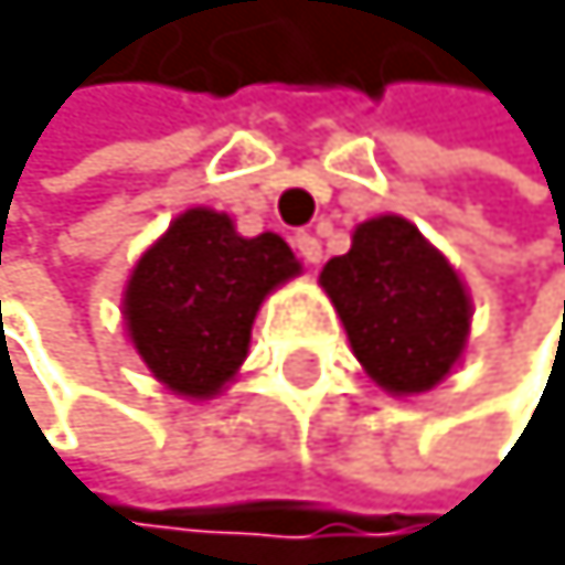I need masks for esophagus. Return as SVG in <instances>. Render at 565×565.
Instances as JSON below:
<instances>
[{"mask_svg": "<svg viewBox=\"0 0 565 565\" xmlns=\"http://www.w3.org/2000/svg\"><path fill=\"white\" fill-rule=\"evenodd\" d=\"M291 244H296V252H299L302 263H310V266L321 263V241L313 237V233H296V237H291Z\"/></svg>", "mask_w": 565, "mask_h": 565, "instance_id": "esophagus-1", "label": "esophagus"}]
</instances>
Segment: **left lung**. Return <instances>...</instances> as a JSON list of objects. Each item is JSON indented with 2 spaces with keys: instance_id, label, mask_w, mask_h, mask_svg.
I'll return each mask as SVG.
<instances>
[{
  "instance_id": "8db88e82",
  "label": "left lung",
  "mask_w": 565,
  "mask_h": 565,
  "mask_svg": "<svg viewBox=\"0 0 565 565\" xmlns=\"http://www.w3.org/2000/svg\"><path fill=\"white\" fill-rule=\"evenodd\" d=\"M321 288L369 380L394 398L438 387L471 335V291L457 266L402 215H376L328 258Z\"/></svg>"
}]
</instances>
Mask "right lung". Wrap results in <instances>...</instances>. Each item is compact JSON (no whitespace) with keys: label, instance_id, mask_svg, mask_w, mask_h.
I'll list each match as a JSON object with an SVG mask.
<instances>
[{"label":"right lung","instance_id":"obj_1","mask_svg":"<svg viewBox=\"0 0 565 565\" xmlns=\"http://www.w3.org/2000/svg\"><path fill=\"white\" fill-rule=\"evenodd\" d=\"M302 266L277 233L241 237L226 211H182L135 263L124 288L127 339L149 376L189 402L241 372L263 299Z\"/></svg>","mask_w":565,"mask_h":565}]
</instances>
